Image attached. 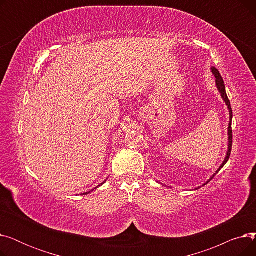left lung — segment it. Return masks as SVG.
Segmentation results:
<instances>
[{
  "mask_svg": "<svg viewBox=\"0 0 256 256\" xmlns=\"http://www.w3.org/2000/svg\"><path fill=\"white\" fill-rule=\"evenodd\" d=\"M210 70H212V74L214 76V78H216V86H217V88H218V90H219V92H220V94H221V96H222L223 100L225 102V104H226V106H227V108H228V110H230V124H228V150H227L226 156H225V158H224V160H223L222 165L219 167V169L216 171V173H214V176H212L204 184H202V186H206V184H208V182L214 178V176H216V174L223 168V166L228 162V160H230V154H232V110L230 102V100H228V98H227L226 90H225V85H224V80H223V78H222V76H221L219 70H218L217 68H214V67H212ZM199 188H200V186H199ZM199 188H197V189H199ZM197 189H196V190H197Z\"/></svg>",
  "mask_w": 256,
  "mask_h": 256,
  "instance_id": "obj_1",
  "label": "left lung"
}]
</instances>
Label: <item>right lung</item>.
<instances>
[{
  "instance_id": "add662e5",
  "label": "right lung",
  "mask_w": 256,
  "mask_h": 256,
  "mask_svg": "<svg viewBox=\"0 0 256 256\" xmlns=\"http://www.w3.org/2000/svg\"><path fill=\"white\" fill-rule=\"evenodd\" d=\"M104 182H106V180H104ZM104 182H102V184H100V186H96V188H98V186H102V184H104ZM93 190H94V189H93ZM93 190H91V191H90V192H92V191H93ZM90 192H86V193H83V194H82V195H87V194H89V193H90Z\"/></svg>"
}]
</instances>
